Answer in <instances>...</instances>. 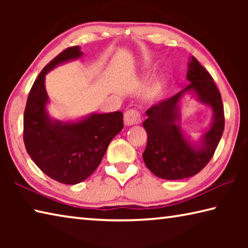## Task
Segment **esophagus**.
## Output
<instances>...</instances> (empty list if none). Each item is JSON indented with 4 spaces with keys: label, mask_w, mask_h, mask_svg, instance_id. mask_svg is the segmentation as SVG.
Listing matches in <instances>:
<instances>
[{
    "label": "esophagus",
    "mask_w": 248,
    "mask_h": 248,
    "mask_svg": "<svg viewBox=\"0 0 248 248\" xmlns=\"http://www.w3.org/2000/svg\"><path fill=\"white\" fill-rule=\"evenodd\" d=\"M124 124L127 125H132V124H138L141 123V115L139 110L137 109H129L124 112Z\"/></svg>",
    "instance_id": "34e87169"
}]
</instances>
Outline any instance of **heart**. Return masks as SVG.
I'll return each mask as SVG.
<instances>
[{
    "label": "heart",
    "mask_w": 248,
    "mask_h": 248,
    "mask_svg": "<svg viewBox=\"0 0 248 248\" xmlns=\"http://www.w3.org/2000/svg\"><path fill=\"white\" fill-rule=\"evenodd\" d=\"M161 91H162V86L159 85V84H157V85L153 86L152 90L150 91V96H151V97H152V98L157 97V96L159 95V93H161Z\"/></svg>",
    "instance_id": "b5f03b06"
}]
</instances>
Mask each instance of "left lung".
Instances as JSON below:
<instances>
[{"label": "left lung", "mask_w": 248, "mask_h": 248, "mask_svg": "<svg viewBox=\"0 0 248 248\" xmlns=\"http://www.w3.org/2000/svg\"><path fill=\"white\" fill-rule=\"evenodd\" d=\"M186 89L170 98L154 104L146 110L143 127L148 133L144 150V163L152 173L163 179L191 177L204 169L215 154L224 130V109L221 94L207 70L195 57L188 66ZM194 90L202 102L211 106L214 123L203 138V143L195 149L180 130L178 103L185 91Z\"/></svg>", "instance_id": "8db88e82"}]
</instances>
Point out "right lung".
Here are the masks:
<instances>
[{"mask_svg":"<svg viewBox=\"0 0 248 248\" xmlns=\"http://www.w3.org/2000/svg\"><path fill=\"white\" fill-rule=\"evenodd\" d=\"M82 56L78 46L63 50L35 79L24 112V143L35 164L57 182L75 185L94 173L110 141L124 128L121 111L94 114L78 123L50 119L45 77L58 64Z\"/></svg>","mask_w":248,"mask_h":248,"instance_id":"1","label":"right lung"}]
</instances>
